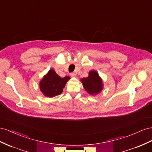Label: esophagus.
I'll return each instance as SVG.
<instances>
[{
  "label": "esophagus",
  "instance_id": "1",
  "mask_svg": "<svg viewBox=\"0 0 152 152\" xmlns=\"http://www.w3.org/2000/svg\"><path fill=\"white\" fill-rule=\"evenodd\" d=\"M70 76H71L72 77H76V75H75V73H73V72H72V73L70 74Z\"/></svg>",
  "mask_w": 152,
  "mask_h": 152
}]
</instances>
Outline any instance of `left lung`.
I'll return each instance as SVG.
<instances>
[{
  "mask_svg": "<svg viewBox=\"0 0 152 152\" xmlns=\"http://www.w3.org/2000/svg\"><path fill=\"white\" fill-rule=\"evenodd\" d=\"M85 90L91 95H96L103 89V83L101 77L98 72L92 70L89 72L87 77H83L80 80Z\"/></svg>",
  "mask_w": 152,
  "mask_h": 152,
  "instance_id": "8db88e82",
  "label": "left lung"
}]
</instances>
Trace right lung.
<instances>
[{
  "label": "right lung",
  "mask_w": 152,
  "mask_h": 152,
  "mask_svg": "<svg viewBox=\"0 0 152 152\" xmlns=\"http://www.w3.org/2000/svg\"><path fill=\"white\" fill-rule=\"evenodd\" d=\"M70 77H61L53 69H50L39 82V88L42 94L47 97H53L61 94Z\"/></svg>",
  "instance_id": "obj_1"
}]
</instances>
